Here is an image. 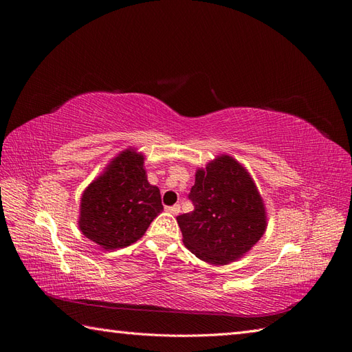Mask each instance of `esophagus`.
I'll return each instance as SVG.
<instances>
[{"mask_svg": "<svg viewBox=\"0 0 352 352\" xmlns=\"http://www.w3.org/2000/svg\"><path fill=\"white\" fill-rule=\"evenodd\" d=\"M167 211L170 212V214L177 216L179 212H180V206H179V204H175V206H172V207H167Z\"/></svg>", "mask_w": 352, "mask_h": 352, "instance_id": "1", "label": "esophagus"}]
</instances>
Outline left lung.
Returning <instances> with one entry per match:
<instances>
[{"label":"left lung","mask_w":352,"mask_h":352,"mask_svg":"<svg viewBox=\"0 0 352 352\" xmlns=\"http://www.w3.org/2000/svg\"><path fill=\"white\" fill-rule=\"evenodd\" d=\"M195 210L177 216L185 247L199 260L226 265L242 258L267 229V211L250 172L220 154L198 167L190 189Z\"/></svg>","instance_id":"8db88e82"}]
</instances>
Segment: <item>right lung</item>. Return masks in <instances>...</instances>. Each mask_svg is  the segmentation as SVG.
Masks as SVG:
<instances>
[{
  "label": "right lung",
  "mask_w": 352,
  "mask_h": 352,
  "mask_svg": "<svg viewBox=\"0 0 352 352\" xmlns=\"http://www.w3.org/2000/svg\"><path fill=\"white\" fill-rule=\"evenodd\" d=\"M144 162L136 148H126L83 190L79 230L104 250L141 239L163 211L160 189L148 182Z\"/></svg>",
  "instance_id": "right-lung-1"
}]
</instances>
